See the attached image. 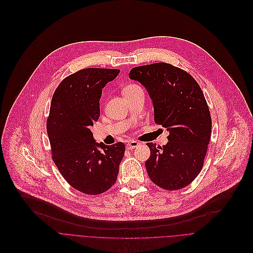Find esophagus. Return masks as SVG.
I'll return each instance as SVG.
<instances>
[{
  "label": "esophagus",
  "instance_id": "obj_1",
  "mask_svg": "<svg viewBox=\"0 0 253 253\" xmlns=\"http://www.w3.org/2000/svg\"><path fill=\"white\" fill-rule=\"evenodd\" d=\"M138 144H139V142H137V141H135V140H129V141L126 143V148H127V149H133V148H135Z\"/></svg>",
  "mask_w": 253,
  "mask_h": 253
}]
</instances>
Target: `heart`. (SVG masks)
<instances>
[{"label": "heart", "mask_w": 253, "mask_h": 253, "mask_svg": "<svg viewBox=\"0 0 253 253\" xmlns=\"http://www.w3.org/2000/svg\"><path fill=\"white\" fill-rule=\"evenodd\" d=\"M139 90H142L141 87L135 84H127L126 85L124 86L123 88V93L124 95H128V94H131V93H134L136 91H139Z\"/></svg>", "instance_id": "heart-1"}]
</instances>
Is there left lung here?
<instances>
[{"label":"left lung","instance_id":"1","mask_svg":"<svg viewBox=\"0 0 253 253\" xmlns=\"http://www.w3.org/2000/svg\"><path fill=\"white\" fill-rule=\"evenodd\" d=\"M129 78L138 81L153 99L155 122L169 131V142H147L149 178L166 190L191 183L200 172L211 135V117L197 82L184 70L168 63L135 67Z\"/></svg>","mask_w":253,"mask_h":253}]
</instances>
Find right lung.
<instances>
[{
	"label": "right lung",
	"instance_id": "right-lung-1",
	"mask_svg": "<svg viewBox=\"0 0 253 253\" xmlns=\"http://www.w3.org/2000/svg\"><path fill=\"white\" fill-rule=\"evenodd\" d=\"M120 73L118 69L88 68L65 78L56 88L46 131L52 159L67 182L77 190L96 195L117 181L125 143L94 142L90 127L99 118L103 87Z\"/></svg>",
	"mask_w": 253,
	"mask_h": 253
}]
</instances>
